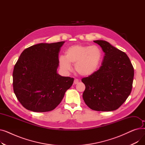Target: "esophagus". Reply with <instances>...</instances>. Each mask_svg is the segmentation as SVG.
<instances>
[{"label":"esophagus","instance_id":"obj_1","mask_svg":"<svg viewBox=\"0 0 145 145\" xmlns=\"http://www.w3.org/2000/svg\"><path fill=\"white\" fill-rule=\"evenodd\" d=\"M74 85H76V84H78V83H79V80L78 79H75L74 80Z\"/></svg>","mask_w":145,"mask_h":145}]
</instances>
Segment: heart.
<instances>
[{
	"instance_id": "1",
	"label": "heart",
	"mask_w": 145,
	"mask_h": 145,
	"mask_svg": "<svg viewBox=\"0 0 145 145\" xmlns=\"http://www.w3.org/2000/svg\"><path fill=\"white\" fill-rule=\"evenodd\" d=\"M102 57L101 49L95 45H73L69 47L65 56L59 58V65L65 72L72 70L71 64L74 65V70L82 76H89L98 69Z\"/></svg>"
}]
</instances>
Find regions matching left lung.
I'll list each match as a JSON object with an SVG mask.
<instances>
[{"label":"left lung","instance_id":"8db88e82","mask_svg":"<svg viewBox=\"0 0 145 145\" xmlns=\"http://www.w3.org/2000/svg\"><path fill=\"white\" fill-rule=\"evenodd\" d=\"M93 42L100 45L105 56L99 69L82 79L85 85L83 101L94 110H115L131 94L134 69L125 52L106 41Z\"/></svg>","mask_w":145,"mask_h":145}]
</instances>
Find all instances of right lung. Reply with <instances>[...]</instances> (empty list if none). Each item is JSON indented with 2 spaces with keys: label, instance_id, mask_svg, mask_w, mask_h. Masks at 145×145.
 Instances as JSON below:
<instances>
[{
  "label": "right lung",
  "instance_id": "1",
  "mask_svg": "<svg viewBox=\"0 0 145 145\" xmlns=\"http://www.w3.org/2000/svg\"><path fill=\"white\" fill-rule=\"evenodd\" d=\"M64 41L33 45L21 53L13 72L18 100L27 110L49 112L61 102L74 79L57 73L59 53Z\"/></svg>",
  "mask_w": 145,
  "mask_h": 145
}]
</instances>
